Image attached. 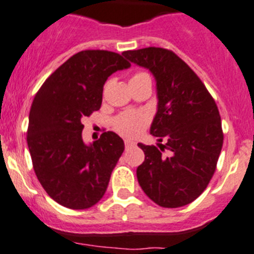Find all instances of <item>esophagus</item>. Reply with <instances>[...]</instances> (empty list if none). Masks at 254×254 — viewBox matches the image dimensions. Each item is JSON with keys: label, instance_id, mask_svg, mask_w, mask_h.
Returning <instances> with one entry per match:
<instances>
[{"label": "esophagus", "instance_id": "esophagus-1", "mask_svg": "<svg viewBox=\"0 0 254 254\" xmlns=\"http://www.w3.org/2000/svg\"><path fill=\"white\" fill-rule=\"evenodd\" d=\"M124 143H125V146H127V148H131V146L135 145L134 141H131V140H125Z\"/></svg>", "mask_w": 254, "mask_h": 254}]
</instances>
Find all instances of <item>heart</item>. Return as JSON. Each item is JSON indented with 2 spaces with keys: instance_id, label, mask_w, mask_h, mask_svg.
<instances>
[{
  "instance_id": "1",
  "label": "heart",
  "mask_w": 254,
  "mask_h": 254,
  "mask_svg": "<svg viewBox=\"0 0 254 254\" xmlns=\"http://www.w3.org/2000/svg\"><path fill=\"white\" fill-rule=\"evenodd\" d=\"M150 79L149 73L145 71H138L131 76L130 81ZM149 116L141 111H127L118 115L113 120V127L118 134L125 138H135L144 127L148 125Z\"/></svg>"
}]
</instances>
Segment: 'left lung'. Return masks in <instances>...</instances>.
<instances>
[{"label":"left lung","instance_id":"obj_1","mask_svg":"<svg viewBox=\"0 0 254 254\" xmlns=\"http://www.w3.org/2000/svg\"><path fill=\"white\" fill-rule=\"evenodd\" d=\"M123 55L153 72L159 100L150 132L163 144H138L145 154L136 169L139 184L160 207L189 204L209 184L223 146L217 104L198 75L172 50L145 47Z\"/></svg>","mask_w":254,"mask_h":254}]
</instances>
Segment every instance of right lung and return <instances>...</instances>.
<instances>
[{"label":"right lung","mask_w":254,"mask_h":254,"mask_svg":"<svg viewBox=\"0 0 254 254\" xmlns=\"http://www.w3.org/2000/svg\"><path fill=\"white\" fill-rule=\"evenodd\" d=\"M129 61L106 50L71 56L45 80L30 110L27 145L35 174L55 202L86 209L103 198L124 141L113 131L86 145L81 119L98 111L104 84Z\"/></svg>","instance_id":"right-lung-1"}]
</instances>
